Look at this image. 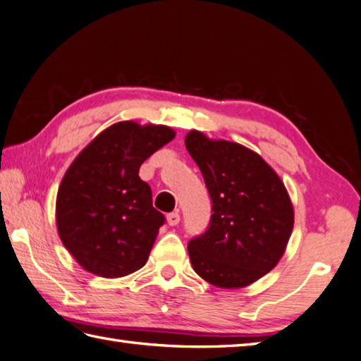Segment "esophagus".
<instances>
[{"label": "esophagus", "instance_id": "1", "mask_svg": "<svg viewBox=\"0 0 361 361\" xmlns=\"http://www.w3.org/2000/svg\"><path fill=\"white\" fill-rule=\"evenodd\" d=\"M166 221H168V224H170V226L179 224V221H180V215H179L178 212H171V213H168V215H166Z\"/></svg>", "mask_w": 361, "mask_h": 361}]
</instances>
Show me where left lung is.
Masks as SVG:
<instances>
[{
  "label": "left lung",
  "instance_id": "obj_1",
  "mask_svg": "<svg viewBox=\"0 0 361 361\" xmlns=\"http://www.w3.org/2000/svg\"><path fill=\"white\" fill-rule=\"evenodd\" d=\"M185 148L212 197L209 229L188 243L196 274L219 288H243L269 273L288 245L294 209L283 182L240 143L190 130Z\"/></svg>",
  "mask_w": 361,
  "mask_h": 361
}]
</instances>
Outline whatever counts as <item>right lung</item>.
<instances>
[{
	"label": "right lung",
	"mask_w": 361,
	"mask_h": 361,
	"mask_svg": "<svg viewBox=\"0 0 361 361\" xmlns=\"http://www.w3.org/2000/svg\"><path fill=\"white\" fill-rule=\"evenodd\" d=\"M176 137L161 124L120 121L78 154L59 185L57 232L85 271L106 279L135 273L148 262L165 216L152 207L138 171Z\"/></svg>",
	"instance_id": "obj_1"
}]
</instances>
